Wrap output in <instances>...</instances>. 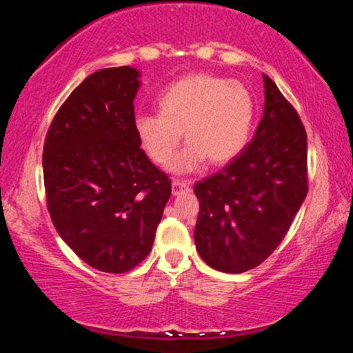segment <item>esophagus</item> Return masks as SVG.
I'll use <instances>...</instances> for the list:
<instances>
[{"instance_id": "esophagus-1", "label": "esophagus", "mask_w": 353, "mask_h": 353, "mask_svg": "<svg viewBox=\"0 0 353 353\" xmlns=\"http://www.w3.org/2000/svg\"><path fill=\"white\" fill-rule=\"evenodd\" d=\"M191 188V180H173L172 181V192L173 194H180L183 191H188Z\"/></svg>"}]
</instances>
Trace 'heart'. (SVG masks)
Wrapping results in <instances>:
<instances>
[{
    "instance_id": "1",
    "label": "heart",
    "mask_w": 353,
    "mask_h": 353,
    "mask_svg": "<svg viewBox=\"0 0 353 353\" xmlns=\"http://www.w3.org/2000/svg\"><path fill=\"white\" fill-rule=\"evenodd\" d=\"M254 119V96L243 83L196 74L168 86L159 98V114L138 115L134 132L157 165L172 161L183 133L188 146L172 162V170L188 173L205 159L220 165L238 156L249 141Z\"/></svg>"
}]
</instances>
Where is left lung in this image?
Here are the masks:
<instances>
[{"mask_svg":"<svg viewBox=\"0 0 353 353\" xmlns=\"http://www.w3.org/2000/svg\"><path fill=\"white\" fill-rule=\"evenodd\" d=\"M263 117L252 141L194 186L196 249L223 273H244L268 259L308 191L305 128L274 81L263 75Z\"/></svg>","mask_w":353,"mask_h":353,"instance_id":"1","label":"left lung"}]
</instances>
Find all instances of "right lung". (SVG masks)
<instances>
[{"label": "right lung", "mask_w": 353, "mask_h": 353, "mask_svg": "<svg viewBox=\"0 0 353 353\" xmlns=\"http://www.w3.org/2000/svg\"><path fill=\"white\" fill-rule=\"evenodd\" d=\"M139 72L110 67L86 77L52 119L43 149L48 212L90 267L125 273L151 252L172 181L134 132Z\"/></svg>", "instance_id": "right-lung-1"}]
</instances>
